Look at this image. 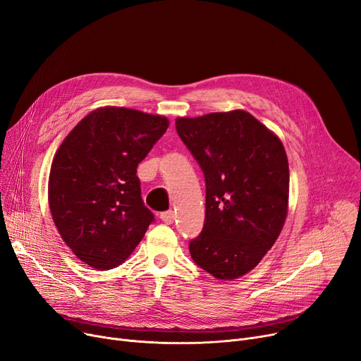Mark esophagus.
<instances>
[{
	"label": "esophagus",
	"instance_id": "esophagus-1",
	"mask_svg": "<svg viewBox=\"0 0 361 361\" xmlns=\"http://www.w3.org/2000/svg\"><path fill=\"white\" fill-rule=\"evenodd\" d=\"M174 212L173 211H166V212H162L161 214V219L165 222V224H173L174 222Z\"/></svg>",
	"mask_w": 361,
	"mask_h": 361
}]
</instances>
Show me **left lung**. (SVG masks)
<instances>
[{
	"label": "left lung",
	"mask_w": 361,
	"mask_h": 361,
	"mask_svg": "<svg viewBox=\"0 0 361 361\" xmlns=\"http://www.w3.org/2000/svg\"><path fill=\"white\" fill-rule=\"evenodd\" d=\"M176 127L206 183L203 230L188 244L192 259L218 279L243 276L271 250L286 222V149L243 109L177 118Z\"/></svg>",
	"instance_id": "left-lung-1"
}]
</instances>
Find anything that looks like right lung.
<instances>
[{"mask_svg": "<svg viewBox=\"0 0 361 361\" xmlns=\"http://www.w3.org/2000/svg\"><path fill=\"white\" fill-rule=\"evenodd\" d=\"M169 126L166 117L104 106L75 126L54 157L48 200L64 243L90 268L118 267L154 222L137 165Z\"/></svg>", "mask_w": 361, "mask_h": 361, "instance_id": "add662e5", "label": "right lung"}]
</instances>
